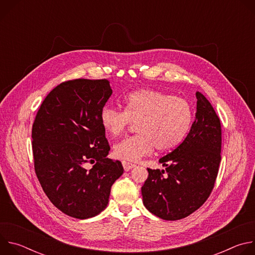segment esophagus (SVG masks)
Instances as JSON below:
<instances>
[{
  "instance_id": "esophagus-1",
  "label": "esophagus",
  "mask_w": 255,
  "mask_h": 255,
  "mask_svg": "<svg viewBox=\"0 0 255 255\" xmlns=\"http://www.w3.org/2000/svg\"><path fill=\"white\" fill-rule=\"evenodd\" d=\"M122 165H123L125 171H129L130 169H132L133 167H135V164H132V163L127 162V161H122Z\"/></svg>"
}]
</instances>
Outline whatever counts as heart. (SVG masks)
Segmentation results:
<instances>
[{
  "instance_id": "1",
  "label": "heart",
  "mask_w": 255,
  "mask_h": 255,
  "mask_svg": "<svg viewBox=\"0 0 255 255\" xmlns=\"http://www.w3.org/2000/svg\"><path fill=\"white\" fill-rule=\"evenodd\" d=\"M124 112L105 106L100 121L106 133L113 137L127 126L137 124L138 135L114 145V155L126 161H138L152 152L167 151L179 145L189 133L193 121L192 105L183 98L155 90H139L125 97Z\"/></svg>"
}]
</instances>
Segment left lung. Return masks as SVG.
<instances>
[{
  "instance_id": "1",
  "label": "left lung",
  "mask_w": 255,
  "mask_h": 255,
  "mask_svg": "<svg viewBox=\"0 0 255 255\" xmlns=\"http://www.w3.org/2000/svg\"><path fill=\"white\" fill-rule=\"evenodd\" d=\"M195 121L185 138L159 159L165 169H147L143 204L163 220H179L209 198L221 162V123L207 98L197 92ZM165 171L168 174L163 177Z\"/></svg>"
}]
</instances>
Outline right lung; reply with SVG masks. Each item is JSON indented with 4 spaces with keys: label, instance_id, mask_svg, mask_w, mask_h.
I'll return each instance as SVG.
<instances>
[{
    "label": "right lung",
    "instance_id": "obj_1",
    "mask_svg": "<svg viewBox=\"0 0 255 255\" xmlns=\"http://www.w3.org/2000/svg\"><path fill=\"white\" fill-rule=\"evenodd\" d=\"M113 91L106 80L60 84L43 101L32 127L35 172L50 202L62 213L88 219L109 203L123 174L110 151L100 112ZM87 162L94 165L87 171Z\"/></svg>",
    "mask_w": 255,
    "mask_h": 255
}]
</instances>
